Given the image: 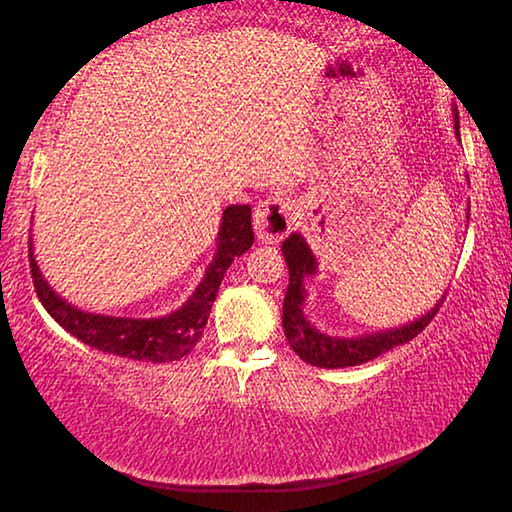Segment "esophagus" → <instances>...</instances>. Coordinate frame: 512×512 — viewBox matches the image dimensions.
<instances>
[{
  "label": "esophagus",
  "instance_id": "34e87169",
  "mask_svg": "<svg viewBox=\"0 0 512 512\" xmlns=\"http://www.w3.org/2000/svg\"><path fill=\"white\" fill-rule=\"evenodd\" d=\"M296 221V201L284 194H271L255 207V232L262 241L275 244L289 235Z\"/></svg>",
  "mask_w": 512,
  "mask_h": 512
}]
</instances>
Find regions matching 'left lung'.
I'll list each match as a JSON object with an SVG mask.
<instances>
[{"instance_id":"1","label":"left lung","mask_w":512,"mask_h":512,"mask_svg":"<svg viewBox=\"0 0 512 512\" xmlns=\"http://www.w3.org/2000/svg\"><path fill=\"white\" fill-rule=\"evenodd\" d=\"M454 133L461 142V133H458V112L454 110ZM470 214V207H467ZM284 262L289 266V287L284 293L282 305V327L284 336H287L289 345L298 357L318 368H348L359 366V363L372 361L379 354L393 350L395 345H402L418 336L424 327L431 323V318L438 314L440 305H443L445 296L438 300L436 307H431L422 318L413 320L409 325L384 329V332L352 336V339H341V336H327L309 323L305 316V277L316 275L318 262L307 241L298 232H293L282 241Z\"/></svg>"}]
</instances>
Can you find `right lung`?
<instances>
[{"instance_id":"right-lung-1","label":"right lung","mask_w":512,"mask_h":512,"mask_svg":"<svg viewBox=\"0 0 512 512\" xmlns=\"http://www.w3.org/2000/svg\"><path fill=\"white\" fill-rule=\"evenodd\" d=\"M250 212L253 210L248 205L225 207L219 235H216L219 237L216 253L210 266H207L205 277L185 305L171 311L169 316L119 318L76 309L49 287L45 275L40 273L36 257H33V244L29 241L33 287H36L42 307L49 311V316L76 339L88 343L90 348L133 361H178L192 352L198 339H201L225 271L235 262V257L244 255L253 246L255 235L253 225H250Z\"/></svg>"}]
</instances>
